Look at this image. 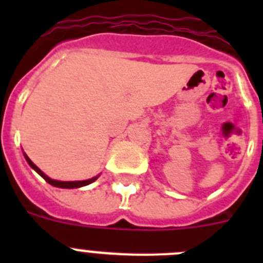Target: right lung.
I'll list each match as a JSON object with an SVG mask.
<instances>
[{"instance_id": "right-lung-1", "label": "right lung", "mask_w": 263, "mask_h": 263, "mask_svg": "<svg viewBox=\"0 0 263 263\" xmlns=\"http://www.w3.org/2000/svg\"><path fill=\"white\" fill-rule=\"evenodd\" d=\"M23 155H25V158H26L27 163L30 164V167L35 170L36 173H38L39 175L42 176V178L45 179V180L48 183V184L53 185V187H59V188H80V187H84V185L90 184V183H93L95 180H96V179L99 178V175H97V176H95V178H92V179H88V180H79V182H60V180H55V179L48 178V176L46 175V174L43 173V171H41V170H39L38 167L35 166V164L32 163L31 159H30V158L27 157V155L25 154V153H23Z\"/></svg>"}]
</instances>
